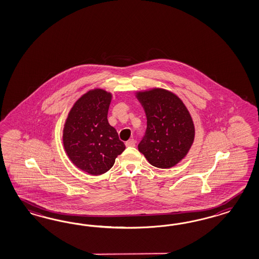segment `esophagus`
Segmentation results:
<instances>
[{"instance_id":"esophagus-1","label":"esophagus","mask_w":259,"mask_h":259,"mask_svg":"<svg viewBox=\"0 0 259 259\" xmlns=\"http://www.w3.org/2000/svg\"><path fill=\"white\" fill-rule=\"evenodd\" d=\"M125 145L127 147H134L136 145V141H134L133 139H131V140L126 141Z\"/></svg>"}]
</instances>
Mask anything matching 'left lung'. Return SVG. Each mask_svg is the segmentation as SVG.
I'll return each instance as SVG.
<instances>
[{
	"label": "left lung",
	"mask_w": 259,
	"mask_h": 259,
	"mask_svg": "<svg viewBox=\"0 0 259 259\" xmlns=\"http://www.w3.org/2000/svg\"><path fill=\"white\" fill-rule=\"evenodd\" d=\"M147 118L146 135L138 148L150 164L168 169L187 156L196 129L186 105L171 91L154 87L137 91Z\"/></svg>",
	"instance_id": "left-lung-1"
}]
</instances>
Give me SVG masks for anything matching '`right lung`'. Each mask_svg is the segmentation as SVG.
I'll return each mask as SVG.
<instances>
[{
  "instance_id": "right-lung-1",
  "label": "right lung",
  "mask_w": 259,
  "mask_h": 259,
  "mask_svg": "<svg viewBox=\"0 0 259 259\" xmlns=\"http://www.w3.org/2000/svg\"><path fill=\"white\" fill-rule=\"evenodd\" d=\"M112 93L94 88L72 106L63 130L64 151L71 162L92 176L109 171L125 145L107 119Z\"/></svg>"
}]
</instances>
